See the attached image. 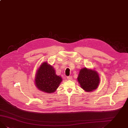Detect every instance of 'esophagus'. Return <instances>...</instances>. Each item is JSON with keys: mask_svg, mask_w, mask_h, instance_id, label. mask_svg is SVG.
Instances as JSON below:
<instances>
[{"mask_svg": "<svg viewBox=\"0 0 128 128\" xmlns=\"http://www.w3.org/2000/svg\"><path fill=\"white\" fill-rule=\"evenodd\" d=\"M67 79H68V80H72V76H68V77H67Z\"/></svg>", "mask_w": 128, "mask_h": 128, "instance_id": "34e87169", "label": "esophagus"}]
</instances>
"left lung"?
Segmentation results:
<instances>
[{
    "mask_svg": "<svg viewBox=\"0 0 128 128\" xmlns=\"http://www.w3.org/2000/svg\"><path fill=\"white\" fill-rule=\"evenodd\" d=\"M77 80L81 88L88 92L96 90L100 82L97 72L86 68L80 70Z\"/></svg>",
    "mask_w": 128,
    "mask_h": 128,
    "instance_id": "1",
    "label": "left lung"
}]
</instances>
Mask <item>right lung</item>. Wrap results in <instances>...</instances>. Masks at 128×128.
<instances>
[{"mask_svg":"<svg viewBox=\"0 0 128 128\" xmlns=\"http://www.w3.org/2000/svg\"><path fill=\"white\" fill-rule=\"evenodd\" d=\"M35 76L36 88L41 92L48 93L55 92L62 80V77L56 74L53 67L46 62L41 64Z\"/></svg>","mask_w":128,"mask_h":128,"instance_id":"1","label":"right lung"}]
</instances>
